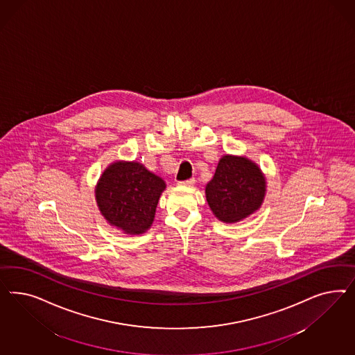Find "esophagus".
I'll return each instance as SVG.
<instances>
[{
    "label": "esophagus",
    "instance_id": "esophagus-1",
    "mask_svg": "<svg viewBox=\"0 0 355 355\" xmlns=\"http://www.w3.org/2000/svg\"><path fill=\"white\" fill-rule=\"evenodd\" d=\"M193 183H195V178H190V180H186V181H180L178 184H181V186H193Z\"/></svg>",
    "mask_w": 355,
    "mask_h": 355
}]
</instances>
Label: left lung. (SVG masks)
<instances>
[{
	"instance_id": "left-lung-1",
	"label": "left lung",
	"mask_w": 355,
	"mask_h": 355,
	"mask_svg": "<svg viewBox=\"0 0 355 355\" xmlns=\"http://www.w3.org/2000/svg\"><path fill=\"white\" fill-rule=\"evenodd\" d=\"M266 191V180L257 164L245 157L224 156L212 181L205 187L207 202L216 217L236 223L258 209Z\"/></svg>"
}]
</instances>
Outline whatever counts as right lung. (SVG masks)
<instances>
[{
	"mask_svg": "<svg viewBox=\"0 0 355 355\" xmlns=\"http://www.w3.org/2000/svg\"><path fill=\"white\" fill-rule=\"evenodd\" d=\"M164 189L162 178L139 162H114L97 183V205L110 225L140 234L152 224Z\"/></svg>",
	"mask_w": 355,
	"mask_h": 355,
	"instance_id": "1",
	"label": "right lung"
}]
</instances>
